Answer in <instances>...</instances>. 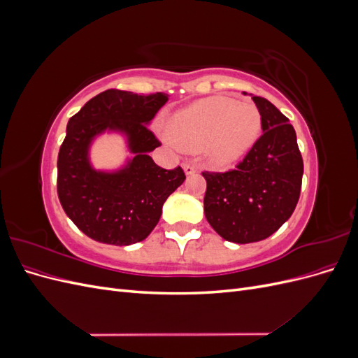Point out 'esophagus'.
<instances>
[{
  "instance_id": "1",
  "label": "esophagus",
  "mask_w": 358,
  "mask_h": 358,
  "mask_svg": "<svg viewBox=\"0 0 358 358\" xmlns=\"http://www.w3.org/2000/svg\"><path fill=\"white\" fill-rule=\"evenodd\" d=\"M183 171H185L187 175H194V173L199 171V167H197V164H194V162L187 161V162H183Z\"/></svg>"
}]
</instances>
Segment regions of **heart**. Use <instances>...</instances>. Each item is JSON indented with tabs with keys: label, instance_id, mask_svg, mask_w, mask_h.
<instances>
[{
	"label": "heart",
	"instance_id": "b5f03b06",
	"mask_svg": "<svg viewBox=\"0 0 358 358\" xmlns=\"http://www.w3.org/2000/svg\"><path fill=\"white\" fill-rule=\"evenodd\" d=\"M169 133L185 149L203 148L210 166L225 169L242 159L262 133V116L254 104L229 96H210L173 113Z\"/></svg>",
	"mask_w": 358,
	"mask_h": 358
}]
</instances>
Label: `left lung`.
Instances as JSON below:
<instances>
[{
    "label": "left lung",
    "mask_w": 358,
    "mask_h": 358,
    "mask_svg": "<svg viewBox=\"0 0 358 358\" xmlns=\"http://www.w3.org/2000/svg\"><path fill=\"white\" fill-rule=\"evenodd\" d=\"M252 100L263 136L234 170L203 171L206 220L234 243L259 242L278 231L294 212L301 189L303 159L294 128L268 100Z\"/></svg>",
    "instance_id": "left-lung-1"
}]
</instances>
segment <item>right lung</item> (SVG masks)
I'll use <instances>...</instances> for the list:
<instances>
[{
  "label": "right lung",
  "instance_id": "add662e5",
  "mask_svg": "<svg viewBox=\"0 0 358 358\" xmlns=\"http://www.w3.org/2000/svg\"><path fill=\"white\" fill-rule=\"evenodd\" d=\"M167 94L107 90L70 117L58 154V197L64 212L91 239L116 246L145 241L162 204L185 180L180 167L166 170L149 157L161 143L148 125ZM122 134L135 157L113 172L95 171L89 149L95 136Z\"/></svg>",
  "mask_w": 358,
  "mask_h": 358
}]
</instances>
